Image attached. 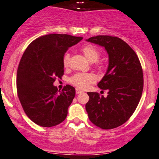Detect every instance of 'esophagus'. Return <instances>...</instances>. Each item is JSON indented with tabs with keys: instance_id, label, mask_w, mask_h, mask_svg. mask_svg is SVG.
Segmentation results:
<instances>
[{
	"instance_id": "obj_1",
	"label": "esophagus",
	"mask_w": 159,
	"mask_h": 159,
	"mask_svg": "<svg viewBox=\"0 0 159 159\" xmlns=\"http://www.w3.org/2000/svg\"><path fill=\"white\" fill-rule=\"evenodd\" d=\"M82 92H83L82 90H81L80 89H78V88H76V93L77 94H79V93H82Z\"/></svg>"
}]
</instances>
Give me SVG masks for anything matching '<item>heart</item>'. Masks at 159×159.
<instances>
[{"mask_svg":"<svg viewBox=\"0 0 159 159\" xmlns=\"http://www.w3.org/2000/svg\"><path fill=\"white\" fill-rule=\"evenodd\" d=\"M83 54L85 58L89 61L90 62H95L99 59L101 56V52L95 46L93 45H85L83 47L82 49ZM63 66L64 67H68L70 63V55L66 54L63 57ZM100 68H101V65H98ZM96 77L93 74H76L75 75L70 78V82L73 85L77 86L79 89H85L92 83L95 82Z\"/></svg>","mask_w":159,"mask_h":159,"instance_id":"1","label":"heart"}]
</instances>
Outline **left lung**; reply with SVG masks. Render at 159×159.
Listing matches in <instances>:
<instances>
[{"label": "left lung", "mask_w": 159, "mask_h": 159, "mask_svg": "<svg viewBox=\"0 0 159 159\" xmlns=\"http://www.w3.org/2000/svg\"><path fill=\"white\" fill-rule=\"evenodd\" d=\"M86 41L104 48L108 55L106 73L97 85L108 96L87 93L85 109L90 121L102 129L122 125L131 116L142 96L143 75L135 52L118 37L97 35Z\"/></svg>", "instance_id": "left-lung-1"}]
</instances>
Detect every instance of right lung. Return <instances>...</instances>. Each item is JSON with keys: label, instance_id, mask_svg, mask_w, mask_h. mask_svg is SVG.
<instances>
[{"label": "right lung", "instance_id": "add662e5", "mask_svg": "<svg viewBox=\"0 0 159 159\" xmlns=\"http://www.w3.org/2000/svg\"><path fill=\"white\" fill-rule=\"evenodd\" d=\"M81 39L50 34L35 39L24 51L17 70V93L24 112L35 124L50 128L66 118L75 89L66 85L60 91L53 84L63 75L65 53Z\"/></svg>", "mask_w": 159, "mask_h": 159}]
</instances>
